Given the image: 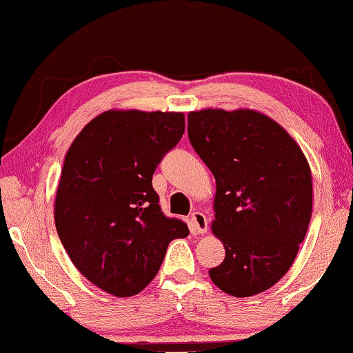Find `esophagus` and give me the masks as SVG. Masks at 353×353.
Instances as JSON below:
<instances>
[{
  "instance_id": "1",
  "label": "esophagus",
  "mask_w": 353,
  "mask_h": 353,
  "mask_svg": "<svg viewBox=\"0 0 353 353\" xmlns=\"http://www.w3.org/2000/svg\"><path fill=\"white\" fill-rule=\"evenodd\" d=\"M191 224H192V231L197 232V234L207 232V229H208L207 216L201 212H194L191 214Z\"/></svg>"
}]
</instances>
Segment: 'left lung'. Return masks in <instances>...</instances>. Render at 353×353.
I'll return each mask as SVG.
<instances>
[{
    "instance_id": "obj_1",
    "label": "left lung",
    "mask_w": 353,
    "mask_h": 353,
    "mask_svg": "<svg viewBox=\"0 0 353 353\" xmlns=\"http://www.w3.org/2000/svg\"><path fill=\"white\" fill-rule=\"evenodd\" d=\"M188 137L216 180L212 229L226 256L208 275L236 298L261 293L288 272L307 232V159L283 127L252 110L192 111Z\"/></svg>"
}]
</instances>
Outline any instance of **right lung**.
<instances>
[{
    "label": "right lung",
    "instance_id": "right-lung-1",
    "mask_svg": "<svg viewBox=\"0 0 353 353\" xmlns=\"http://www.w3.org/2000/svg\"><path fill=\"white\" fill-rule=\"evenodd\" d=\"M185 134L183 113L105 111L65 156L55 228L76 269L127 298L156 277L168 243L189 234L161 210L152 173Z\"/></svg>",
    "mask_w": 353,
    "mask_h": 353
}]
</instances>
